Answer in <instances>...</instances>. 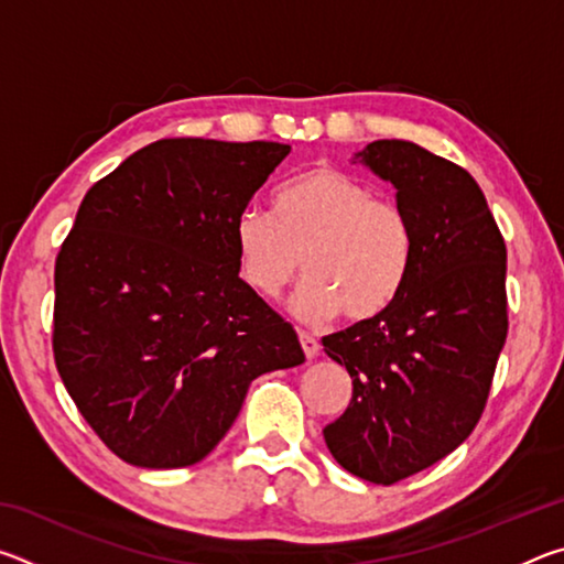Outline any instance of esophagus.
<instances>
[{"mask_svg": "<svg viewBox=\"0 0 564 564\" xmlns=\"http://www.w3.org/2000/svg\"><path fill=\"white\" fill-rule=\"evenodd\" d=\"M299 340H301V348L305 352V358H316L318 350H321V343L316 336H311V333L299 330Z\"/></svg>", "mask_w": 564, "mask_h": 564, "instance_id": "obj_1", "label": "esophagus"}]
</instances>
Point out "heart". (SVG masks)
I'll return each mask as SVG.
<instances>
[{
	"mask_svg": "<svg viewBox=\"0 0 564 564\" xmlns=\"http://www.w3.org/2000/svg\"><path fill=\"white\" fill-rule=\"evenodd\" d=\"M238 273L263 299H275L301 271L308 279L291 301L303 323L343 313L368 321L395 301L413 256L405 208L373 196L333 166L295 176L273 198V218L248 208L234 226Z\"/></svg>",
	"mask_w": 564,
	"mask_h": 564,
	"instance_id": "b5f03b06",
	"label": "heart"
}]
</instances>
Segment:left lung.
Segmentation results:
<instances>
[{
	"mask_svg": "<svg viewBox=\"0 0 564 564\" xmlns=\"http://www.w3.org/2000/svg\"><path fill=\"white\" fill-rule=\"evenodd\" d=\"M356 161L395 186L413 256L380 316L323 338L352 378L323 437L348 473L393 485L443 460L482 415L508 338V251L463 166L403 139L373 141Z\"/></svg>",
	"mask_w": 564,
	"mask_h": 564,
	"instance_id": "obj_1",
	"label": "left lung"
}]
</instances>
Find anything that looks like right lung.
<instances>
[{
  "label": "right lung",
  "mask_w": 564,
  "mask_h": 564,
  "mask_svg": "<svg viewBox=\"0 0 564 564\" xmlns=\"http://www.w3.org/2000/svg\"><path fill=\"white\" fill-rule=\"evenodd\" d=\"M289 151L161 139L84 196L54 265L52 348L66 393L123 463L204 460L253 378L305 360L291 323L238 279L234 243Z\"/></svg>",
  "instance_id": "1"
}]
</instances>
